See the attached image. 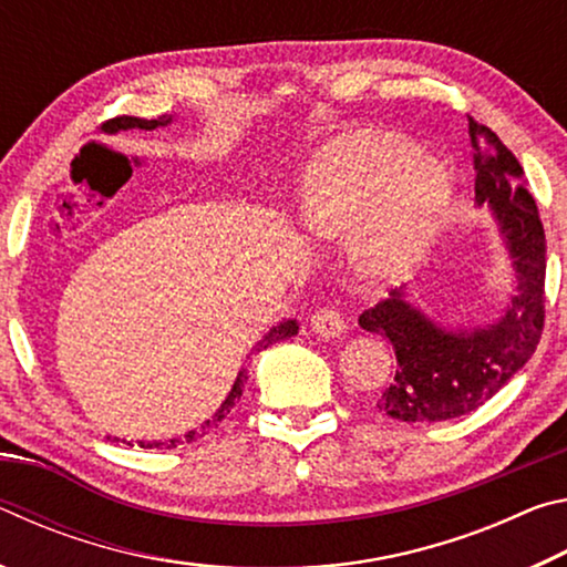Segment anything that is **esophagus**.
Instances as JSON below:
<instances>
[{
    "instance_id": "esophagus-1",
    "label": "esophagus",
    "mask_w": 567,
    "mask_h": 567,
    "mask_svg": "<svg viewBox=\"0 0 567 567\" xmlns=\"http://www.w3.org/2000/svg\"><path fill=\"white\" fill-rule=\"evenodd\" d=\"M310 328L315 334H320L324 340H332V338H340V334L348 330V324L340 318V312L334 310H318L310 318Z\"/></svg>"
}]
</instances>
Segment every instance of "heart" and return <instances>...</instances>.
I'll list each match as a JSON object with an SVG mask.
<instances>
[{
	"instance_id": "1",
	"label": "heart",
	"mask_w": 567,
	"mask_h": 567,
	"mask_svg": "<svg viewBox=\"0 0 567 567\" xmlns=\"http://www.w3.org/2000/svg\"><path fill=\"white\" fill-rule=\"evenodd\" d=\"M450 179L437 157L390 132L354 130L312 152L297 182V215L315 239H348L364 272L388 277L425 245Z\"/></svg>"
}]
</instances>
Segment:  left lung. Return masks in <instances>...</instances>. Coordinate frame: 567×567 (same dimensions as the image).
Returning a JSON list of instances; mask_svg holds the SVG:
<instances>
[{
    "instance_id": "1",
    "label": "left lung",
    "mask_w": 567,
    "mask_h": 567,
    "mask_svg": "<svg viewBox=\"0 0 567 567\" xmlns=\"http://www.w3.org/2000/svg\"><path fill=\"white\" fill-rule=\"evenodd\" d=\"M475 147V205L491 217L511 260L515 292L485 324H447L408 300V287L360 315V328L388 338L398 370L378 398L400 422H443L477 410L507 385L540 342L545 318V233L523 167L501 137L470 120Z\"/></svg>"
}]
</instances>
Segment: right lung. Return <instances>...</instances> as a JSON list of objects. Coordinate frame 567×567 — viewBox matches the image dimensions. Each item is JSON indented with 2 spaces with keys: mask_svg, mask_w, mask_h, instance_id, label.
<instances>
[{
  "mask_svg": "<svg viewBox=\"0 0 567 567\" xmlns=\"http://www.w3.org/2000/svg\"><path fill=\"white\" fill-rule=\"evenodd\" d=\"M172 122H175V114H162V117H157V120L117 117V120H110L107 124H102V132H104V134H120V132H130V130H145V132H152V130H157V127H167V124H172ZM297 332H300V324H297V320H282L280 324H275L272 330H267V332L262 334V340L257 342L252 350H255V352L267 350V348H270V344H275V342L287 340V338H295ZM245 382H247V370L243 368V370L237 372V378H235V382H233V388H229L227 398L223 400V405H219L215 415L209 417V420H205L203 425H199L197 430H189V433L179 435V437H169V440H150V443H145V440H137V445H140V447H147V450H152V447H157V450L165 447V450H169V447H177V445H185V443H195V440L209 435V433H213V430L219 425V422H223V420L229 415V410H233V408L237 405L239 398H243ZM114 440H120V437H114ZM127 445H132V443H127Z\"/></svg>",
  "mask_w": 567,
  "mask_h": 567,
  "instance_id": "right-lung-1",
  "label": "right lung"
}]
</instances>
